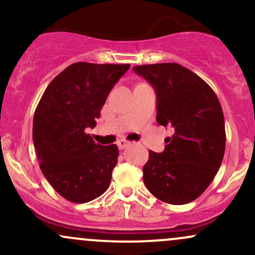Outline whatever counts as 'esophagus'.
<instances>
[{
	"mask_svg": "<svg viewBox=\"0 0 255 255\" xmlns=\"http://www.w3.org/2000/svg\"><path fill=\"white\" fill-rule=\"evenodd\" d=\"M128 145H129V141L125 140V139H121V140L117 141V146H119V149H120V150L126 149V147H127Z\"/></svg>",
	"mask_w": 255,
	"mask_h": 255,
	"instance_id": "1",
	"label": "esophagus"
}]
</instances>
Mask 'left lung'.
Returning a JSON list of instances; mask_svg holds the SVG:
<instances>
[{
	"instance_id": "left-lung-1",
	"label": "left lung",
	"mask_w": 255,
	"mask_h": 255,
	"mask_svg": "<svg viewBox=\"0 0 255 255\" xmlns=\"http://www.w3.org/2000/svg\"><path fill=\"white\" fill-rule=\"evenodd\" d=\"M134 72L153 87L156 121L173 129L163 152L149 151L144 184L158 200L185 205L202 195L219 170L225 152V121L213 89L175 63L138 65Z\"/></svg>"
}]
</instances>
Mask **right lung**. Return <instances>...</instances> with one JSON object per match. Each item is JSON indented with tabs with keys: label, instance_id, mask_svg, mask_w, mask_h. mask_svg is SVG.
<instances>
[{
	"label": "right lung",
	"instance_id": "obj_1",
	"mask_svg": "<svg viewBox=\"0 0 255 255\" xmlns=\"http://www.w3.org/2000/svg\"><path fill=\"white\" fill-rule=\"evenodd\" d=\"M129 64L75 63L53 78L33 115L32 139L40 168L65 200L86 203L108 190L116 145L96 144L86 133Z\"/></svg>",
	"mask_w": 255,
	"mask_h": 255
}]
</instances>
